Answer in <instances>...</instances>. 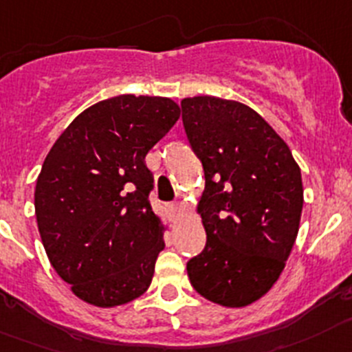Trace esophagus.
Instances as JSON below:
<instances>
[{
    "mask_svg": "<svg viewBox=\"0 0 352 352\" xmlns=\"http://www.w3.org/2000/svg\"><path fill=\"white\" fill-rule=\"evenodd\" d=\"M169 209H170V212H174V214H176V212L179 211V204H170Z\"/></svg>",
    "mask_w": 352,
    "mask_h": 352,
    "instance_id": "1",
    "label": "esophagus"
}]
</instances>
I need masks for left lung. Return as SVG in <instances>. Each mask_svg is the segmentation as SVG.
<instances>
[{
    "label": "left lung",
    "instance_id": "8db88e82",
    "mask_svg": "<svg viewBox=\"0 0 352 352\" xmlns=\"http://www.w3.org/2000/svg\"><path fill=\"white\" fill-rule=\"evenodd\" d=\"M182 113L204 167L199 212L208 237L186 272L204 298L244 307L272 288L292 253L304 206L300 167L250 106L197 96L183 99Z\"/></svg>",
    "mask_w": 352,
    "mask_h": 352
}]
</instances>
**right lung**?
I'll return each mask as SVG.
<instances>
[{
	"mask_svg": "<svg viewBox=\"0 0 352 352\" xmlns=\"http://www.w3.org/2000/svg\"><path fill=\"white\" fill-rule=\"evenodd\" d=\"M178 118L167 98L117 96L80 113L48 151L34 190L38 230L82 300L115 307L150 286L166 244L144 157Z\"/></svg>",
	"mask_w": 352,
	"mask_h": 352,
	"instance_id": "1",
	"label": "right lung"
}]
</instances>
